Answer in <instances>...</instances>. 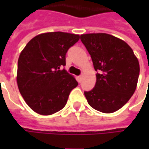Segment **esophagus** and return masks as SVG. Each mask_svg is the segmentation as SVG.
<instances>
[{"instance_id": "obj_1", "label": "esophagus", "mask_w": 149, "mask_h": 149, "mask_svg": "<svg viewBox=\"0 0 149 149\" xmlns=\"http://www.w3.org/2000/svg\"><path fill=\"white\" fill-rule=\"evenodd\" d=\"M82 78H83V75H81V76H79L77 77V81L79 83H81V81H82Z\"/></svg>"}]
</instances>
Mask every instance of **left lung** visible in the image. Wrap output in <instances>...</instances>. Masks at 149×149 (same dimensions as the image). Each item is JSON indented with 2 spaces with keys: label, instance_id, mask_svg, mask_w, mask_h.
Wrapping results in <instances>:
<instances>
[{
  "label": "left lung",
  "instance_id": "1",
  "mask_svg": "<svg viewBox=\"0 0 149 149\" xmlns=\"http://www.w3.org/2000/svg\"><path fill=\"white\" fill-rule=\"evenodd\" d=\"M97 71L95 87L84 92L94 109L112 113L128 102L134 93L140 73L137 57L123 40L107 33L81 35Z\"/></svg>",
  "mask_w": 149,
  "mask_h": 149
}]
</instances>
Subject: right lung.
I'll use <instances>...</instances> for the list:
<instances>
[{
  "instance_id": "right-lung-1",
  "label": "right lung",
  "mask_w": 149,
  "mask_h": 149,
  "mask_svg": "<svg viewBox=\"0 0 149 149\" xmlns=\"http://www.w3.org/2000/svg\"><path fill=\"white\" fill-rule=\"evenodd\" d=\"M80 39L78 34L45 33L31 39L18 59L17 82L31 109L44 116L61 110L77 81L65 69L68 49Z\"/></svg>"
}]
</instances>
